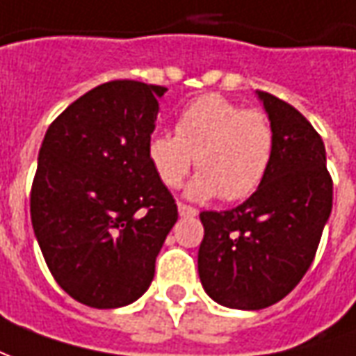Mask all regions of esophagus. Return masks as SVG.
Instances as JSON below:
<instances>
[{
	"label": "esophagus",
	"mask_w": 356,
	"mask_h": 356,
	"mask_svg": "<svg viewBox=\"0 0 356 356\" xmlns=\"http://www.w3.org/2000/svg\"><path fill=\"white\" fill-rule=\"evenodd\" d=\"M178 213H180V217H195L197 209H193L190 205H184V203H178Z\"/></svg>",
	"instance_id": "1"
}]
</instances>
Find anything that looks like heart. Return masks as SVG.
Here are the masks:
<instances>
[{
    "label": "heart",
    "instance_id": "1",
    "mask_svg": "<svg viewBox=\"0 0 356 356\" xmlns=\"http://www.w3.org/2000/svg\"><path fill=\"white\" fill-rule=\"evenodd\" d=\"M273 154V131L267 118L219 95L202 97L184 108L176 136L154 134L147 156L166 188H178L192 170L195 174L186 195L195 202L222 195L229 202L244 200L264 182Z\"/></svg>",
    "mask_w": 356,
    "mask_h": 356
}]
</instances>
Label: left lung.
<instances>
[{
	"instance_id": "obj_1",
	"label": "left lung",
	"mask_w": 356,
	"mask_h": 356,
	"mask_svg": "<svg viewBox=\"0 0 356 356\" xmlns=\"http://www.w3.org/2000/svg\"><path fill=\"white\" fill-rule=\"evenodd\" d=\"M256 95L273 131L266 178L238 207L200 215L202 285L215 302L236 310L275 305L300 283L333 203L322 137L285 100Z\"/></svg>"
}]
</instances>
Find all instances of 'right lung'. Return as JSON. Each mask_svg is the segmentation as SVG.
Listing matches in <instances>:
<instances>
[{
	"instance_id": "obj_1",
	"label": "right lung",
	"mask_w": 356,
	"mask_h": 356,
	"mask_svg": "<svg viewBox=\"0 0 356 356\" xmlns=\"http://www.w3.org/2000/svg\"><path fill=\"white\" fill-rule=\"evenodd\" d=\"M168 89L110 81L51 122L31 193L34 236L58 285L81 305L136 302L178 220L147 156Z\"/></svg>"
}]
</instances>
